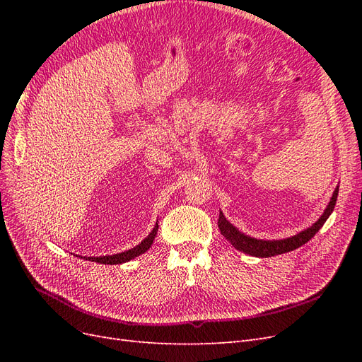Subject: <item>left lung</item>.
<instances>
[{
    "label": "left lung",
    "mask_w": 362,
    "mask_h": 362,
    "mask_svg": "<svg viewBox=\"0 0 362 362\" xmlns=\"http://www.w3.org/2000/svg\"><path fill=\"white\" fill-rule=\"evenodd\" d=\"M337 196H338V187L335 189L329 205L326 206V210H325V213L322 214L319 221H317L311 228L305 229V231L296 234L290 238H284V240H257V238H252L249 235H245L243 233H240L234 225L229 223L222 211H221V214H218V222H217L218 229H221L222 235L237 250L245 252V254H249L252 257L267 258V257H275V255H279V254H287V252L298 249L302 245H305L306 242H310V240L315 235V233H319V229L325 225V222L327 221V217H329L331 213L334 211Z\"/></svg>",
    "instance_id": "obj_1"
}]
</instances>
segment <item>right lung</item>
Returning <instances> with one entry per match:
<instances>
[{
    "label": "right lung",
    "mask_w": 362,
    "mask_h": 362,
    "mask_svg": "<svg viewBox=\"0 0 362 362\" xmlns=\"http://www.w3.org/2000/svg\"><path fill=\"white\" fill-rule=\"evenodd\" d=\"M157 231H158V225H156V228L152 229V233L141 242L139 246L129 249V250H125L122 252V254H116V255H108V257H89L90 261H95V262H100V264H122V262H127L129 259H133L141 254H145V252L151 247V245L154 243V238L157 235Z\"/></svg>",
    "instance_id": "add662e5"
}]
</instances>
